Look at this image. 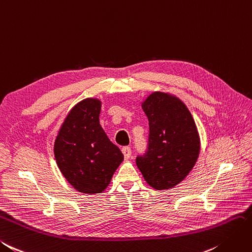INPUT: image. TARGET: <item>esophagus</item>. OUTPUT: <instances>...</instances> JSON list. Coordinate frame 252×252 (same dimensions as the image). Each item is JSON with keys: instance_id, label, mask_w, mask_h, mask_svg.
I'll use <instances>...</instances> for the list:
<instances>
[{"instance_id": "esophagus-1", "label": "esophagus", "mask_w": 252, "mask_h": 252, "mask_svg": "<svg viewBox=\"0 0 252 252\" xmlns=\"http://www.w3.org/2000/svg\"><path fill=\"white\" fill-rule=\"evenodd\" d=\"M122 153H123L125 159H129V158H130V156H131V148L128 147V146H125V147L122 148Z\"/></svg>"}]
</instances>
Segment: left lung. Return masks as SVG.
Masks as SVG:
<instances>
[{"label": "left lung", "mask_w": 252, "mask_h": 252, "mask_svg": "<svg viewBox=\"0 0 252 252\" xmlns=\"http://www.w3.org/2000/svg\"><path fill=\"white\" fill-rule=\"evenodd\" d=\"M149 122V145L137 165L148 186L157 191L175 188L195 166L200 154L198 129L183 101L155 91L141 103Z\"/></svg>", "instance_id": "8db88e82"}]
</instances>
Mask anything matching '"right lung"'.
<instances>
[{
	"instance_id": "obj_1",
	"label": "right lung",
	"mask_w": 252,
	"mask_h": 252,
	"mask_svg": "<svg viewBox=\"0 0 252 252\" xmlns=\"http://www.w3.org/2000/svg\"><path fill=\"white\" fill-rule=\"evenodd\" d=\"M101 100L87 97L74 105L61 123L54 155L65 180L83 194H100L124 160L99 124Z\"/></svg>"
}]
</instances>
